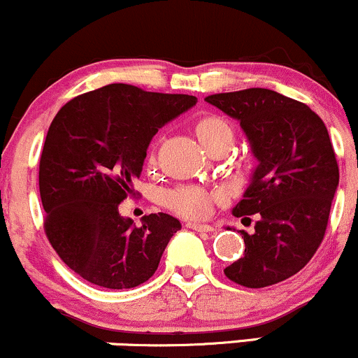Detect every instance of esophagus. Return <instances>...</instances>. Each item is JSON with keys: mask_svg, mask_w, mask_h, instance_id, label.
I'll list each match as a JSON object with an SVG mask.
<instances>
[{"mask_svg": "<svg viewBox=\"0 0 358 358\" xmlns=\"http://www.w3.org/2000/svg\"><path fill=\"white\" fill-rule=\"evenodd\" d=\"M187 228H191V229H194V231H199V233H211V231H214L213 226L199 224V222H187Z\"/></svg>", "mask_w": 358, "mask_h": 358, "instance_id": "34e87169", "label": "esophagus"}]
</instances>
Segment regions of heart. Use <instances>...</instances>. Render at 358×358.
<instances>
[{"label": "heart", "instance_id": "obj_1", "mask_svg": "<svg viewBox=\"0 0 358 358\" xmlns=\"http://www.w3.org/2000/svg\"><path fill=\"white\" fill-rule=\"evenodd\" d=\"M196 136L208 152L224 150L228 154L234 142V129L222 117L208 115L196 124ZM217 201H220L217 192L189 186L174 189L166 196V203L172 211L191 220H203L211 213Z\"/></svg>", "mask_w": 358, "mask_h": 358}]
</instances>
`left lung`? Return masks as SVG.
Listing matches in <instances>:
<instances>
[{
    "label": "left lung",
    "mask_w": 358,
    "mask_h": 358,
    "mask_svg": "<svg viewBox=\"0 0 358 358\" xmlns=\"http://www.w3.org/2000/svg\"><path fill=\"white\" fill-rule=\"evenodd\" d=\"M238 120L256 167L236 217L256 214L255 233L241 231L245 255L224 275L248 288H264L296 275L325 236L338 166L329 130L308 105L268 88L206 96Z\"/></svg>",
    "instance_id": "obj_1"
}]
</instances>
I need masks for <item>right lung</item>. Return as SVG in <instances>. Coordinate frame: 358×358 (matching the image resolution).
Wrapping results in <instances>:
<instances>
[{
    "mask_svg": "<svg viewBox=\"0 0 358 358\" xmlns=\"http://www.w3.org/2000/svg\"><path fill=\"white\" fill-rule=\"evenodd\" d=\"M196 102L192 95L112 83L75 96L55 115L40 159L45 233L83 280L124 289L157 270L179 220L149 214L137 228L119 204L134 194L155 132Z\"/></svg>",
    "mask_w": 358,
    "mask_h": 358,
    "instance_id": "obj_1",
    "label": "right lung"
}]
</instances>
